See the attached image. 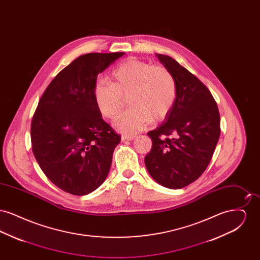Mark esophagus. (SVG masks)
Returning a JSON list of instances; mask_svg holds the SVG:
<instances>
[{
    "mask_svg": "<svg viewBox=\"0 0 260 260\" xmlns=\"http://www.w3.org/2000/svg\"><path fill=\"white\" fill-rule=\"evenodd\" d=\"M136 138V136H122V140L124 141V140H128V141H132V140H134Z\"/></svg>",
    "mask_w": 260,
    "mask_h": 260,
    "instance_id": "34e87169",
    "label": "esophagus"
}]
</instances>
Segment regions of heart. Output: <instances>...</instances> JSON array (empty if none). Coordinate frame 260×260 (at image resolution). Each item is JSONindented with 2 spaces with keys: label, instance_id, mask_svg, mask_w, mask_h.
<instances>
[{
  "label": "heart",
  "instance_id": "obj_1",
  "mask_svg": "<svg viewBox=\"0 0 260 260\" xmlns=\"http://www.w3.org/2000/svg\"><path fill=\"white\" fill-rule=\"evenodd\" d=\"M110 82L94 85L95 105L103 117L114 119L124 108V99L128 98L132 108L114 122L119 132L128 135L144 129L152 121L165 120L177 95V84L170 70L134 57L112 71Z\"/></svg>",
  "mask_w": 260,
  "mask_h": 260
}]
</instances>
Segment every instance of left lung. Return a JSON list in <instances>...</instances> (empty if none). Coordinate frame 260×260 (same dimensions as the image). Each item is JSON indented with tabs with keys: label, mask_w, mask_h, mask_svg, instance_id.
I'll use <instances>...</instances> for the list:
<instances>
[{
	"label": "left lung",
	"mask_w": 260,
	"mask_h": 260,
	"mask_svg": "<svg viewBox=\"0 0 260 260\" xmlns=\"http://www.w3.org/2000/svg\"><path fill=\"white\" fill-rule=\"evenodd\" d=\"M157 57L174 76L177 95L168 117L147 134L152 149L144 161L155 181L180 189L208 168L220 136V116L209 88L197 77L171 56Z\"/></svg>",
	"instance_id": "1"
}]
</instances>
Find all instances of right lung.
Wrapping results in <instances>:
<instances>
[{
    "instance_id": "obj_1",
    "label": "right lung",
    "mask_w": 260,
    "mask_h": 260,
    "mask_svg": "<svg viewBox=\"0 0 260 260\" xmlns=\"http://www.w3.org/2000/svg\"><path fill=\"white\" fill-rule=\"evenodd\" d=\"M124 52L79 56L50 82L31 123L32 151L42 171L63 191L91 193L106 179L121 141L93 99L98 76Z\"/></svg>"
}]
</instances>
